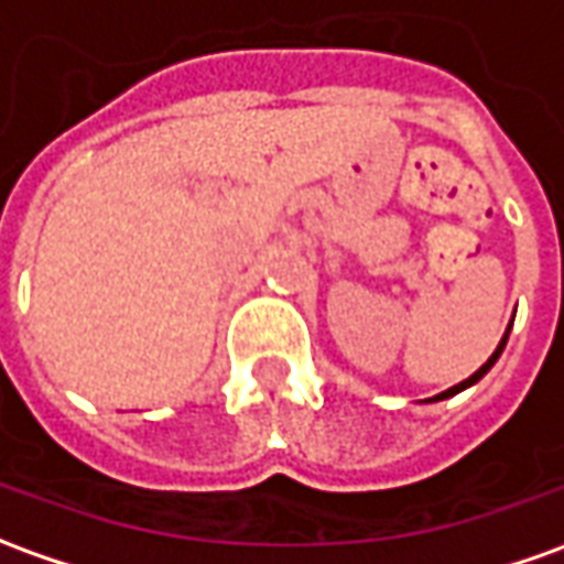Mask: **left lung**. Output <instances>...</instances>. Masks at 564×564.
Here are the masks:
<instances>
[{
    "label": "left lung",
    "mask_w": 564,
    "mask_h": 564,
    "mask_svg": "<svg viewBox=\"0 0 564 564\" xmlns=\"http://www.w3.org/2000/svg\"><path fill=\"white\" fill-rule=\"evenodd\" d=\"M507 337H510V332L503 334V340H500V347H497L495 352H491V359H488V362H485L482 368H479V371H476V375H473V378H467V380H464V383H457V387H452V390H445V393L436 395V399H448V395L460 393V390H467V387H473V383H476V380L482 378V375H488V368H491V365L497 362V356H500V352H503V347H507Z\"/></svg>",
    "instance_id": "obj_1"
}]
</instances>
